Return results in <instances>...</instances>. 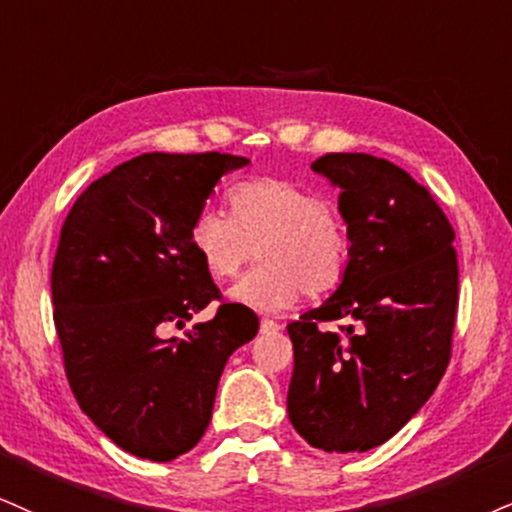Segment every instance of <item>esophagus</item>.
Returning a JSON list of instances; mask_svg holds the SVG:
<instances>
[{"instance_id":"esophagus-1","label":"esophagus","mask_w":512,"mask_h":512,"mask_svg":"<svg viewBox=\"0 0 512 512\" xmlns=\"http://www.w3.org/2000/svg\"><path fill=\"white\" fill-rule=\"evenodd\" d=\"M277 330H280V325H277L275 320L261 318V332H277Z\"/></svg>"}]
</instances>
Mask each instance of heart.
<instances>
[{
  "label": "heart",
  "mask_w": 512,
  "mask_h": 512,
  "mask_svg": "<svg viewBox=\"0 0 512 512\" xmlns=\"http://www.w3.org/2000/svg\"><path fill=\"white\" fill-rule=\"evenodd\" d=\"M230 212L204 206L189 223V244L208 273L235 277L256 254L263 263L232 287V299L275 311L301 294L339 287L349 266V232L323 194L282 178L246 180L230 192Z\"/></svg>",
  "instance_id": "b5f03b06"
}]
</instances>
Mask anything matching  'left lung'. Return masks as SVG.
<instances>
[{"label": "left lung", "mask_w": 512, "mask_h": 512, "mask_svg": "<svg viewBox=\"0 0 512 512\" xmlns=\"http://www.w3.org/2000/svg\"><path fill=\"white\" fill-rule=\"evenodd\" d=\"M342 187L349 266L330 299L287 325V410L315 449L368 451L432 396L451 361L458 256L441 206L406 170L370 154L311 163ZM346 319L327 331L322 325Z\"/></svg>", "instance_id": "1"}]
</instances>
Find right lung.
Here are the masks:
<instances>
[{
	"label": "right lung",
	"instance_id": "1",
	"mask_svg": "<svg viewBox=\"0 0 512 512\" xmlns=\"http://www.w3.org/2000/svg\"><path fill=\"white\" fill-rule=\"evenodd\" d=\"M246 163L142 154L94 180L63 220L52 266L63 368L87 418L137 458L166 463L197 446L227 358L258 332L256 313L227 304L189 244L220 175ZM211 300L208 324L167 337Z\"/></svg>",
	"mask_w": 512,
	"mask_h": 512
}]
</instances>
